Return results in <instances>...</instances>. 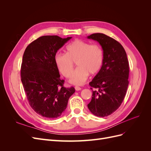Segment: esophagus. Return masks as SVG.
I'll use <instances>...</instances> for the list:
<instances>
[{
    "mask_svg": "<svg viewBox=\"0 0 151 151\" xmlns=\"http://www.w3.org/2000/svg\"><path fill=\"white\" fill-rule=\"evenodd\" d=\"M75 89L76 91H80V90H81V88H80V87H79V86H76Z\"/></svg>",
    "mask_w": 151,
    "mask_h": 151,
    "instance_id": "34e87169",
    "label": "esophagus"
}]
</instances>
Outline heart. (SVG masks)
<instances>
[{
	"mask_svg": "<svg viewBox=\"0 0 151 151\" xmlns=\"http://www.w3.org/2000/svg\"><path fill=\"white\" fill-rule=\"evenodd\" d=\"M67 53H58L55 62L59 72L65 77L70 76L76 62L78 68L70 76L69 82L82 85L89 74L95 75L101 69L104 62V52L98 44L76 40L67 45Z\"/></svg>",
	"mask_w": 151,
	"mask_h": 151,
	"instance_id": "1",
	"label": "heart"
}]
</instances>
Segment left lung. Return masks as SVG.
<instances>
[{
    "mask_svg": "<svg viewBox=\"0 0 151 151\" xmlns=\"http://www.w3.org/2000/svg\"><path fill=\"white\" fill-rule=\"evenodd\" d=\"M101 45L104 52L101 69L89 85L92 99L88 104L90 111L99 117H105L120 106L129 86V64L127 53L116 40L103 33L88 36Z\"/></svg>",
    "mask_w": 151,
    "mask_h": 151,
    "instance_id": "8db88e82",
    "label": "left lung"
}]
</instances>
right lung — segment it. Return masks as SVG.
Masks as SVG:
<instances>
[{"label": "right lung", "instance_id": "obj_1", "mask_svg": "<svg viewBox=\"0 0 151 151\" xmlns=\"http://www.w3.org/2000/svg\"><path fill=\"white\" fill-rule=\"evenodd\" d=\"M72 37L43 36L26 47L21 68V81L29 104L38 115L56 118L65 110L68 99L74 93L60 79L55 56Z\"/></svg>", "mask_w": 151, "mask_h": 151}]
</instances>
